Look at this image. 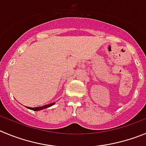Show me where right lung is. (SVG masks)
I'll return each mask as SVG.
<instances>
[{"label":"right lung","instance_id":"add662e5","mask_svg":"<svg viewBox=\"0 0 146 146\" xmlns=\"http://www.w3.org/2000/svg\"><path fill=\"white\" fill-rule=\"evenodd\" d=\"M55 104V102H52V103H50V104L48 105H45L44 106H40V107H35V108H31V107H27L28 109H31V110H33L34 111H40V110H43V109L47 108L48 107H51L53 105Z\"/></svg>","mask_w":146,"mask_h":146}]
</instances>
